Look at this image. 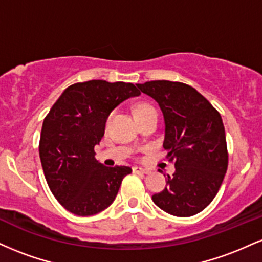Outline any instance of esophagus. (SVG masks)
I'll list each match as a JSON object with an SVG mask.
<instances>
[{"mask_svg":"<svg viewBox=\"0 0 262 262\" xmlns=\"http://www.w3.org/2000/svg\"><path fill=\"white\" fill-rule=\"evenodd\" d=\"M133 172H135V173H149V170L143 169V167L134 166V167H133Z\"/></svg>","mask_w":262,"mask_h":262,"instance_id":"1","label":"esophagus"}]
</instances>
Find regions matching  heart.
Segmentation results:
<instances>
[{
  "instance_id": "1",
  "label": "heart",
  "mask_w": 262,
  "mask_h": 262,
  "mask_svg": "<svg viewBox=\"0 0 262 262\" xmlns=\"http://www.w3.org/2000/svg\"><path fill=\"white\" fill-rule=\"evenodd\" d=\"M150 106H146V104H141V106H138L137 108H135V112H139V111H143L145 110V108H149Z\"/></svg>"
}]
</instances>
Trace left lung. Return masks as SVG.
Wrapping results in <instances>:
<instances>
[{
	"instance_id": "left-lung-1",
	"label": "left lung",
	"mask_w": 262,
	"mask_h": 262,
	"mask_svg": "<svg viewBox=\"0 0 262 262\" xmlns=\"http://www.w3.org/2000/svg\"><path fill=\"white\" fill-rule=\"evenodd\" d=\"M160 106L165 121L164 149L176 171L155 193L159 208L176 217L202 212L218 193L228 169L221 114L193 87L167 80L137 83Z\"/></svg>"
}]
</instances>
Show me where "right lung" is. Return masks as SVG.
I'll use <instances>...</instances> for the list:
<instances>
[{"label": "right lung", "mask_w": 262, "mask_h": 262, "mask_svg": "<svg viewBox=\"0 0 262 262\" xmlns=\"http://www.w3.org/2000/svg\"><path fill=\"white\" fill-rule=\"evenodd\" d=\"M133 83L91 80L69 86L44 118L39 156L50 191L69 212L97 214L116 198L128 166L107 167L95 158L110 113L139 96Z\"/></svg>", "instance_id": "1"}]
</instances>
